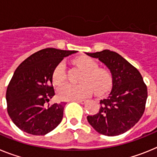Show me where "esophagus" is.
I'll return each instance as SVG.
<instances>
[{
    "label": "esophagus",
    "mask_w": 157,
    "mask_h": 157,
    "mask_svg": "<svg viewBox=\"0 0 157 157\" xmlns=\"http://www.w3.org/2000/svg\"><path fill=\"white\" fill-rule=\"evenodd\" d=\"M75 101H77L78 103H81V104H85L86 103V100H75Z\"/></svg>",
    "instance_id": "34e87169"
}]
</instances>
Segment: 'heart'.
<instances>
[{
	"label": "heart",
	"mask_w": 157,
	"mask_h": 157,
	"mask_svg": "<svg viewBox=\"0 0 157 157\" xmlns=\"http://www.w3.org/2000/svg\"><path fill=\"white\" fill-rule=\"evenodd\" d=\"M79 68L85 72L82 85L66 83L58 89L57 96L63 101H75L86 98L92 94L93 89L98 95L106 94L112 86V75L109 71L98 68V63L88 56H81L75 59ZM67 78L66 69L63 62L56 66L52 79L56 85H60Z\"/></svg>",
	"instance_id": "obj_1"
}]
</instances>
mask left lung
Instances as JSON below:
<instances>
[{"label":"left lung","instance_id":"left-lung-1","mask_svg":"<svg viewBox=\"0 0 157 157\" xmlns=\"http://www.w3.org/2000/svg\"><path fill=\"white\" fill-rule=\"evenodd\" d=\"M86 54L98 58L112 75V90L108 98L100 101L99 112L87 116L89 123L98 133L106 136L127 132L139 121L145 109L148 92L142 76L116 52L105 49Z\"/></svg>","mask_w":157,"mask_h":157}]
</instances>
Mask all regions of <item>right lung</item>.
Here are the masks:
<instances>
[{
    "instance_id": "add662e5",
    "label": "right lung",
    "mask_w": 157,
    "mask_h": 157,
    "mask_svg": "<svg viewBox=\"0 0 157 157\" xmlns=\"http://www.w3.org/2000/svg\"><path fill=\"white\" fill-rule=\"evenodd\" d=\"M76 51L41 49L25 59L14 72L6 92L7 110L16 127L33 135H45L62 121L65 102L45 107L55 95V68Z\"/></svg>"
}]
</instances>
